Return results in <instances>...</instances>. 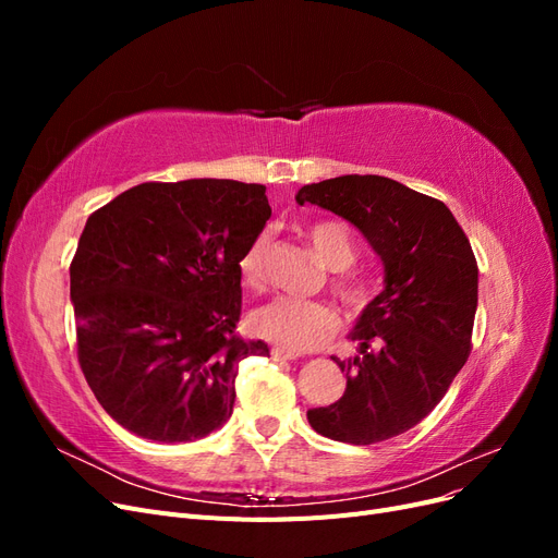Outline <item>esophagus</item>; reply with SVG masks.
Masks as SVG:
<instances>
[{"mask_svg": "<svg viewBox=\"0 0 558 558\" xmlns=\"http://www.w3.org/2000/svg\"><path fill=\"white\" fill-rule=\"evenodd\" d=\"M269 356H272V361H295V353L283 351L279 347H275L272 351H269Z\"/></svg>", "mask_w": 558, "mask_h": 558, "instance_id": "34e87169", "label": "esophagus"}]
</instances>
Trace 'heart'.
Returning a JSON list of instances; mask_svg holds the SVG:
<instances>
[{
	"label": "heart",
	"mask_w": 558,
	"mask_h": 558,
	"mask_svg": "<svg viewBox=\"0 0 558 558\" xmlns=\"http://www.w3.org/2000/svg\"><path fill=\"white\" fill-rule=\"evenodd\" d=\"M305 238L324 265L335 269V295L347 302L349 307H365L369 300L367 283L349 269L359 258V244L351 228L337 218H324V221H316L305 230ZM267 244V232H260L258 238L251 240L240 258V279L251 291H260L265 286ZM248 326L260 340L298 353L326 344L340 328V316L326 302L277 298L253 312L248 316Z\"/></svg>",
	"instance_id": "b5f03b06"
}]
</instances>
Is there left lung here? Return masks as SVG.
I'll return each instance as SVG.
<instances>
[{
  "label": "left lung",
  "instance_id": "1",
  "mask_svg": "<svg viewBox=\"0 0 558 558\" xmlns=\"http://www.w3.org/2000/svg\"><path fill=\"white\" fill-rule=\"evenodd\" d=\"M300 205L356 226L384 263V291L349 332L359 356L335 359L344 396L307 412L316 433L375 445L426 418L465 365L477 312V260L445 202L377 174L302 185Z\"/></svg>",
  "mask_w": 558,
  "mask_h": 558
}]
</instances>
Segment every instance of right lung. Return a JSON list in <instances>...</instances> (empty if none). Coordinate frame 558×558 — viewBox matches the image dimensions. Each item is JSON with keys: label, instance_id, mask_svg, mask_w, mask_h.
<instances>
[{"label": "right lung", "instance_id": "obj_1", "mask_svg": "<svg viewBox=\"0 0 558 558\" xmlns=\"http://www.w3.org/2000/svg\"><path fill=\"white\" fill-rule=\"evenodd\" d=\"M272 209L265 185L148 181L90 214L70 265L76 349L95 398L130 433L191 442L232 414L240 258Z\"/></svg>", "mask_w": 558, "mask_h": 558}]
</instances>
